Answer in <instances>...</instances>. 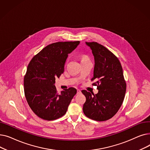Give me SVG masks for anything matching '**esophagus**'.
I'll list each match as a JSON object with an SVG mask.
<instances>
[{
	"mask_svg": "<svg viewBox=\"0 0 150 150\" xmlns=\"http://www.w3.org/2000/svg\"><path fill=\"white\" fill-rule=\"evenodd\" d=\"M81 92L80 89H77V94H79V93H81Z\"/></svg>",
	"mask_w": 150,
	"mask_h": 150,
	"instance_id": "obj_1",
	"label": "esophagus"
}]
</instances>
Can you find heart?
<instances>
[{
	"label": "heart",
	"mask_w": 150,
	"mask_h": 150,
	"mask_svg": "<svg viewBox=\"0 0 150 150\" xmlns=\"http://www.w3.org/2000/svg\"><path fill=\"white\" fill-rule=\"evenodd\" d=\"M88 57L87 56H86V55H83V56L81 57V61L83 60H86V59H88Z\"/></svg>",
	"instance_id": "obj_1"
}]
</instances>
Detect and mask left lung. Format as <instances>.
<instances>
[{"instance_id":"8db88e82","label":"left lung","mask_w":150,"mask_h":150,"mask_svg":"<svg viewBox=\"0 0 150 150\" xmlns=\"http://www.w3.org/2000/svg\"><path fill=\"white\" fill-rule=\"evenodd\" d=\"M95 60L93 76L98 92L94 95L86 90L83 112L86 117L96 121L109 120L118 112L123 101L127 84L123 69L117 57L105 47L96 42H87Z\"/></svg>"}]
</instances>
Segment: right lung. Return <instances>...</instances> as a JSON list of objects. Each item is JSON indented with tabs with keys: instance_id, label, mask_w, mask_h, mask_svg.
<instances>
[{
	"instance_id": "obj_1",
	"label": "right lung",
	"mask_w": 150,
	"mask_h": 150,
	"mask_svg": "<svg viewBox=\"0 0 150 150\" xmlns=\"http://www.w3.org/2000/svg\"><path fill=\"white\" fill-rule=\"evenodd\" d=\"M80 41L58 42L49 44L31 59L23 79L27 103L41 119L53 120L64 115L76 89L69 88L58 93L55 78L64 72L68 54Z\"/></svg>"
}]
</instances>
